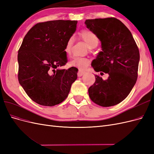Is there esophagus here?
<instances>
[{
  "label": "esophagus",
  "instance_id": "1",
  "mask_svg": "<svg viewBox=\"0 0 154 154\" xmlns=\"http://www.w3.org/2000/svg\"><path fill=\"white\" fill-rule=\"evenodd\" d=\"M85 73V71H80H80H79L78 72V76L79 77H81V76H82Z\"/></svg>",
  "mask_w": 154,
  "mask_h": 154
}]
</instances>
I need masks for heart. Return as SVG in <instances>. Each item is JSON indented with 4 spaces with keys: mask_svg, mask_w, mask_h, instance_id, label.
Instances as JSON below:
<instances>
[{
    "mask_svg": "<svg viewBox=\"0 0 154 154\" xmlns=\"http://www.w3.org/2000/svg\"><path fill=\"white\" fill-rule=\"evenodd\" d=\"M79 38L83 40L88 45L89 49L95 48L98 45L99 40L96 35L91 31L87 29L82 30L78 34ZM74 43L73 37H70L67 41L66 46H65V53L67 55L71 53V49ZM89 60L86 57H74L69 64L71 66L75 67L80 70H84L89 64Z\"/></svg>",
    "mask_w": 154,
    "mask_h": 154,
    "instance_id": "obj_1",
    "label": "heart"
}]
</instances>
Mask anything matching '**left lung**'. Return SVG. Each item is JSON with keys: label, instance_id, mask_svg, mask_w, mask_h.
<instances>
[{"label": "left lung", "instance_id": "8db88e82", "mask_svg": "<svg viewBox=\"0 0 154 154\" xmlns=\"http://www.w3.org/2000/svg\"><path fill=\"white\" fill-rule=\"evenodd\" d=\"M88 29L101 42L102 51L93 60L91 66L96 72L109 74L103 80L96 75L94 84L88 89L91 100L101 106L121 103L136 84L139 51L131 32L116 18L88 19Z\"/></svg>", "mask_w": 154, "mask_h": 154}]
</instances>
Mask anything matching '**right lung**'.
Wrapping results in <instances>:
<instances>
[{
    "instance_id": "obj_1",
    "label": "right lung",
    "mask_w": 154,
    "mask_h": 154,
    "mask_svg": "<svg viewBox=\"0 0 154 154\" xmlns=\"http://www.w3.org/2000/svg\"><path fill=\"white\" fill-rule=\"evenodd\" d=\"M76 20L38 23L27 32L18 51V78L36 103L52 106L68 96L78 69H61L67 62L64 48L76 29Z\"/></svg>"
}]
</instances>
